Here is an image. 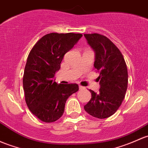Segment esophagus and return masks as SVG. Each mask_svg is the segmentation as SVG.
<instances>
[{"label": "esophagus", "instance_id": "obj_1", "mask_svg": "<svg viewBox=\"0 0 148 148\" xmlns=\"http://www.w3.org/2000/svg\"><path fill=\"white\" fill-rule=\"evenodd\" d=\"M79 90H84V89H85V87H84V86H80V85H79Z\"/></svg>", "mask_w": 148, "mask_h": 148}]
</instances>
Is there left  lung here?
Instances as JSON below:
<instances>
[{"label": "left lung", "mask_w": 148, "mask_h": 148, "mask_svg": "<svg viewBox=\"0 0 148 148\" xmlns=\"http://www.w3.org/2000/svg\"><path fill=\"white\" fill-rule=\"evenodd\" d=\"M95 53L94 67L99 72V92L90 89L91 99L84 106L88 114L106 119L116 113L122 103L127 88V69L123 56L113 42L99 34H84Z\"/></svg>", "instance_id": "left-lung-1"}]
</instances>
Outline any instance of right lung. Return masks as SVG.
I'll return each mask as SVG.
<instances>
[{"mask_svg":"<svg viewBox=\"0 0 148 148\" xmlns=\"http://www.w3.org/2000/svg\"><path fill=\"white\" fill-rule=\"evenodd\" d=\"M82 36L75 33L47 34L29 52L23 80L25 97L29 111L43 122H54L60 119L68 98L78 91L77 84H58L54 76L64 54Z\"/></svg>","mask_w":148,"mask_h":148,"instance_id":"1","label":"right lung"}]
</instances>
